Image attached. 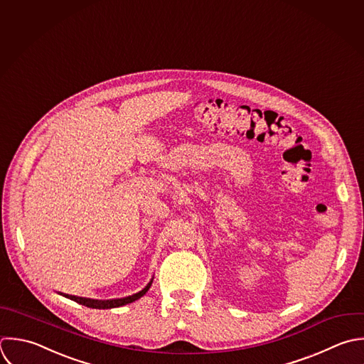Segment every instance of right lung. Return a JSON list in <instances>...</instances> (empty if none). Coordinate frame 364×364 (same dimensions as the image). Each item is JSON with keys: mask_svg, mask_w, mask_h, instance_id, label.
<instances>
[{"mask_svg": "<svg viewBox=\"0 0 364 364\" xmlns=\"http://www.w3.org/2000/svg\"><path fill=\"white\" fill-rule=\"evenodd\" d=\"M153 282V278L150 279V282L137 294H133L132 296H126V298H120V299H107V301H97V299H89V298H79V296H72V295H65L68 299H72L83 306L92 308V309H112V308H119V306H124L127 304H132L137 299H140L143 295H146V292L150 289Z\"/></svg>", "mask_w": 364, "mask_h": 364, "instance_id": "right-lung-1", "label": "right lung"}]
</instances>
